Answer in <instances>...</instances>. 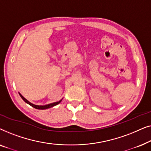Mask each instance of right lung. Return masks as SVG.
Wrapping results in <instances>:
<instances>
[{
    "label": "right lung",
    "instance_id": "obj_1",
    "mask_svg": "<svg viewBox=\"0 0 151 151\" xmlns=\"http://www.w3.org/2000/svg\"><path fill=\"white\" fill-rule=\"evenodd\" d=\"M18 93H19L20 96L21 97V98L23 100L24 102H25L27 104H29L30 106H32V107H34V108L36 109H40V110H44V109H49V108H51V107L54 106H55V105H58L59 104V103L61 102V101L63 99H61L60 100L58 101V102H53V103H51V104H46V105H36V104H32V103H31L29 101H28L27 100L26 98H24L23 96H22L21 94L19 92H18Z\"/></svg>",
    "mask_w": 151,
    "mask_h": 151
}]
</instances>
